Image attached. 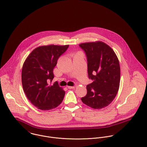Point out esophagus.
I'll return each instance as SVG.
<instances>
[{
    "mask_svg": "<svg viewBox=\"0 0 147 147\" xmlns=\"http://www.w3.org/2000/svg\"><path fill=\"white\" fill-rule=\"evenodd\" d=\"M67 88L68 89H74L75 88V86H67Z\"/></svg>",
    "mask_w": 147,
    "mask_h": 147,
    "instance_id": "esophagus-1",
    "label": "esophagus"
}]
</instances>
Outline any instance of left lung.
I'll return each instance as SVG.
<instances>
[{"label":"left lung","mask_w":147,"mask_h":147,"mask_svg":"<svg viewBox=\"0 0 147 147\" xmlns=\"http://www.w3.org/2000/svg\"><path fill=\"white\" fill-rule=\"evenodd\" d=\"M87 58L88 72L93 82L86 86L87 94L82 102L94 109L107 107L119 91L120 67L116 54L103 42L82 43L79 45Z\"/></svg>","instance_id":"left-lung-1"}]
</instances>
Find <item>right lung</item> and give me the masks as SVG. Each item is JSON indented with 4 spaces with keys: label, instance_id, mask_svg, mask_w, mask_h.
I'll return each mask as SVG.
<instances>
[{
    "label": "right lung",
    "instance_id": "obj_1",
    "mask_svg": "<svg viewBox=\"0 0 147 147\" xmlns=\"http://www.w3.org/2000/svg\"><path fill=\"white\" fill-rule=\"evenodd\" d=\"M68 47L50 45L38 47L24 63L21 75L24 91L30 102L41 110L58 107L64 98L65 92L58 82L51 84L57 61Z\"/></svg>",
    "mask_w": 147,
    "mask_h": 147
}]
</instances>
